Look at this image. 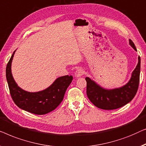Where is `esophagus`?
Here are the masks:
<instances>
[{
    "instance_id": "obj_1",
    "label": "esophagus",
    "mask_w": 146,
    "mask_h": 146,
    "mask_svg": "<svg viewBox=\"0 0 146 146\" xmlns=\"http://www.w3.org/2000/svg\"><path fill=\"white\" fill-rule=\"evenodd\" d=\"M83 73H84L83 69H82L81 68L78 69L75 71V77H81V76H82V75H83Z\"/></svg>"
}]
</instances>
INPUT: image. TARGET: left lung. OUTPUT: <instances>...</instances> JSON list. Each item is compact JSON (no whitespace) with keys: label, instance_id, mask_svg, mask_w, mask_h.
Wrapping results in <instances>:
<instances>
[{"label":"left lung","instance_id":"left-lung-1","mask_svg":"<svg viewBox=\"0 0 146 146\" xmlns=\"http://www.w3.org/2000/svg\"><path fill=\"white\" fill-rule=\"evenodd\" d=\"M129 44L137 51L134 43L129 40ZM140 74V57L132 71L130 80L122 87L108 89L102 87L91 78H85L87 81V94L92 103L103 110H114L126 105L132 100L137 93Z\"/></svg>","mask_w":146,"mask_h":146}]
</instances>
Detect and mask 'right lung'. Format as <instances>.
<instances>
[{
	"label": "right lung",
	"mask_w": 146,
	"mask_h": 146,
	"mask_svg": "<svg viewBox=\"0 0 146 146\" xmlns=\"http://www.w3.org/2000/svg\"><path fill=\"white\" fill-rule=\"evenodd\" d=\"M15 52L16 50L12 53L6 69L7 83L14 103L21 109L35 114H46L53 111L62 102L73 77L65 75L57 78L50 87L42 91H26L17 85L12 74V62Z\"/></svg>",
	"instance_id": "1"
}]
</instances>
